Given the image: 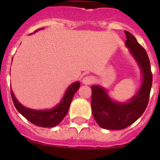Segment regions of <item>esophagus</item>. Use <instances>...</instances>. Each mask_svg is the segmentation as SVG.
<instances>
[{
  "instance_id": "esophagus-1",
  "label": "esophagus",
  "mask_w": 160,
  "mask_h": 160,
  "mask_svg": "<svg viewBox=\"0 0 160 160\" xmlns=\"http://www.w3.org/2000/svg\"><path fill=\"white\" fill-rule=\"evenodd\" d=\"M82 81L85 85H90L95 81V77L92 76V75H87V76L84 77Z\"/></svg>"
}]
</instances>
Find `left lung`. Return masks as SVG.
Listing matches in <instances>:
<instances>
[{
    "label": "left lung",
    "instance_id": "8db88e82",
    "mask_svg": "<svg viewBox=\"0 0 160 160\" xmlns=\"http://www.w3.org/2000/svg\"><path fill=\"white\" fill-rule=\"evenodd\" d=\"M125 45L141 68L143 82L139 92L128 103L114 102L100 86H92L91 108L95 121L106 129H123L136 121L146 109L151 90L153 75L149 56L144 47L129 31Z\"/></svg>",
    "mask_w": 160,
    "mask_h": 160
}]
</instances>
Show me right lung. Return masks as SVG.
<instances>
[{"label": "right lung", "instance_id": "1", "mask_svg": "<svg viewBox=\"0 0 160 160\" xmlns=\"http://www.w3.org/2000/svg\"><path fill=\"white\" fill-rule=\"evenodd\" d=\"M80 82L73 83L72 85H70L60 104L54 109L49 110H34L26 108L16 100L12 90H11V95L16 109L29 121L37 126L44 128L54 127L60 124V121L66 115L73 97L78 89L80 88Z\"/></svg>", "mask_w": 160, "mask_h": 160}]
</instances>
